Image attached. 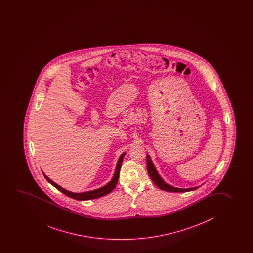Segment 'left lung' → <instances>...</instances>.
Wrapping results in <instances>:
<instances>
[{
    "label": "left lung",
    "mask_w": 253,
    "mask_h": 253,
    "mask_svg": "<svg viewBox=\"0 0 253 253\" xmlns=\"http://www.w3.org/2000/svg\"><path fill=\"white\" fill-rule=\"evenodd\" d=\"M146 161L147 169H148V172H149L150 178L154 182L155 184H156L159 189L163 190V191H170V192H185V191H193V190L198 189V187L190 188V189H179V188H175V187L169 185V184L165 183V181L162 179L160 176L158 175V171L156 170L154 165H153L152 161L150 160V156H149V155H147L146 156Z\"/></svg>",
    "instance_id": "8db88e82"
}]
</instances>
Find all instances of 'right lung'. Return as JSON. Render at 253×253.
I'll return each instance as SVG.
<instances>
[{
  "instance_id": "right-lung-1",
  "label": "right lung",
  "mask_w": 253,
  "mask_h": 253,
  "mask_svg": "<svg viewBox=\"0 0 253 253\" xmlns=\"http://www.w3.org/2000/svg\"><path fill=\"white\" fill-rule=\"evenodd\" d=\"M125 155V153L122 154L121 157H120L119 159H118V161H117V168H116V170H115V174H114L113 178L110 180V183L106 184L105 186L102 187V188L97 189V190H94V191H86V192H83V193H73V192H70V191H66L65 189H63L62 187L57 185V184L54 183L52 180L49 179L48 176H46L44 173L43 175L44 176H45V178H46L47 181H48V183H51L52 185L55 187L58 191H61V192H62L63 194L66 195V196L70 197V198H74V199H77V200H89V199H95V198H101V197H103V196L109 194L110 192L113 191L114 188H115L116 185H117L118 178H119L120 168H121L122 162H123V159H124Z\"/></svg>"
}]
</instances>
